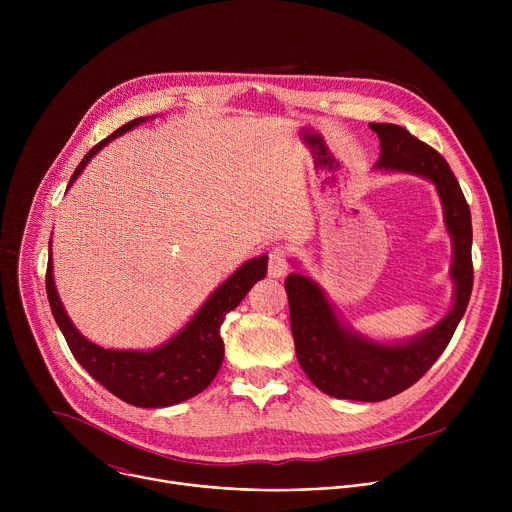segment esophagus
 I'll return each instance as SVG.
<instances>
[{
	"label": "esophagus",
	"instance_id": "obj_1",
	"mask_svg": "<svg viewBox=\"0 0 512 512\" xmlns=\"http://www.w3.org/2000/svg\"><path fill=\"white\" fill-rule=\"evenodd\" d=\"M287 257H289V253L285 247H273L269 251L267 269H269L271 277H283L287 273Z\"/></svg>",
	"mask_w": 512,
	"mask_h": 512
}]
</instances>
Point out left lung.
Returning a JSON list of instances; mask_svg holds the SVG:
<instances>
[{
  "instance_id": "1",
  "label": "left lung",
  "mask_w": 512,
  "mask_h": 512,
  "mask_svg": "<svg viewBox=\"0 0 512 512\" xmlns=\"http://www.w3.org/2000/svg\"><path fill=\"white\" fill-rule=\"evenodd\" d=\"M381 139L377 168L429 178L440 192L446 225L454 241L452 277L456 300L450 314L405 344H377L348 332L322 289L306 275L285 279L291 334L300 367L326 395L350 401H385L417 383L450 344L472 294V218L464 192L448 162L431 145L395 123H371Z\"/></svg>"
}]
</instances>
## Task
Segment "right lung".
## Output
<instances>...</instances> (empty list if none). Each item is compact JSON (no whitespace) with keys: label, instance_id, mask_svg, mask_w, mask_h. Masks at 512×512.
<instances>
[{"label":"right lung","instance_id":"right-lung-1","mask_svg":"<svg viewBox=\"0 0 512 512\" xmlns=\"http://www.w3.org/2000/svg\"><path fill=\"white\" fill-rule=\"evenodd\" d=\"M141 121H145V117H137L121 125L109 137L99 141L77 166L75 174H72L68 182V188L103 145H107L117 135L133 129ZM265 275L267 255H261L241 265L206 300V304L196 312V316L180 334L150 352L107 350L89 342L72 326L56 294L52 277V257H48L46 267V294L54 320L62 330L72 356L81 362V367L95 381H99L107 391H111L115 397L123 399L129 405L168 407L198 395L212 383L225 356V342L221 338V326L225 322V316L241 304L247 291Z\"/></svg>","mask_w":512,"mask_h":512}]
</instances>
